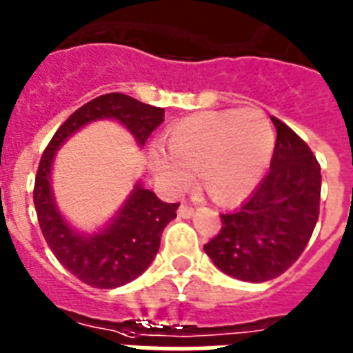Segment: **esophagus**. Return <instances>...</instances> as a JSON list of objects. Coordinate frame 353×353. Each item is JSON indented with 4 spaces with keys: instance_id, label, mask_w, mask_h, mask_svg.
Masks as SVG:
<instances>
[{
    "instance_id": "1",
    "label": "esophagus",
    "mask_w": 353,
    "mask_h": 353,
    "mask_svg": "<svg viewBox=\"0 0 353 353\" xmlns=\"http://www.w3.org/2000/svg\"><path fill=\"white\" fill-rule=\"evenodd\" d=\"M177 214H179L181 219H190V216L194 214V209H192V207L185 205V203H181V205H179V209H177Z\"/></svg>"
}]
</instances>
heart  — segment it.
I'll return each instance as SVG.
<instances>
[{"label":"heart","instance_id":"obj_1","mask_svg":"<svg viewBox=\"0 0 353 353\" xmlns=\"http://www.w3.org/2000/svg\"><path fill=\"white\" fill-rule=\"evenodd\" d=\"M166 150L150 157L153 176L168 192L190 185L200 168L211 200L231 205L244 200L265 176L276 148L270 120L259 109L207 111L172 123Z\"/></svg>","mask_w":353,"mask_h":353}]
</instances>
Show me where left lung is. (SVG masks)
<instances>
[{
  "label": "left lung",
  "mask_w": 353,
  "mask_h": 353,
  "mask_svg": "<svg viewBox=\"0 0 353 353\" xmlns=\"http://www.w3.org/2000/svg\"><path fill=\"white\" fill-rule=\"evenodd\" d=\"M278 137L270 170L235 211L220 214L222 230L203 246L231 278L263 283L302 255L319 220L320 166L298 134L272 118Z\"/></svg>",
  "instance_id": "8db88e82"
}]
</instances>
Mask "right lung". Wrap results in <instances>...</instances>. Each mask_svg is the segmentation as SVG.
Returning a JSON list of instances; mask_svg holds the SVG:
<instances>
[{
	"label": "right lung",
	"mask_w": 353,
	"mask_h": 353,
	"mask_svg": "<svg viewBox=\"0 0 353 353\" xmlns=\"http://www.w3.org/2000/svg\"><path fill=\"white\" fill-rule=\"evenodd\" d=\"M98 120L118 122L142 148L165 120V109L120 92L103 94L83 105L57 129L46 148L34 179L33 200L42 235L59 263L90 287L117 289L139 278L152 265L163 230L176 219L179 203H165L142 187V181H137L117 214L99 230L85 233L64 219L51 188L53 161L70 137Z\"/></svg>",
	"instance_id": "1"
}]
</instances>
